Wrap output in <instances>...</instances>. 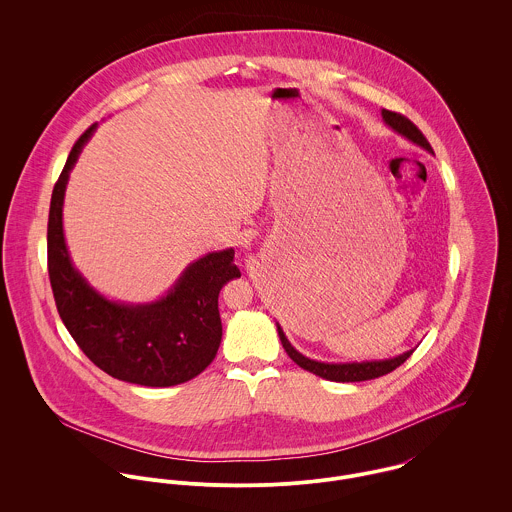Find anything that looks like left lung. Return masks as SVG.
I'll use <instances>...</instances> for the list:
<instances>
[{
	"instance_id": "obj_1",
	"label": "left lung",
	"mask_w": 512,
	"mask_h": 512,
	"mask_svg": "<svg viewBox=\"0 0 512 512\" xmlns=\"http://www.w3.org/2000/svg\"><path fill=\"white\" fill-rule=\"evenodd\" d=\"M382 120L388 128H392L394 132H398L400 136H404L406 140H410L412 144L416 146L424 147L426 151L434 153L432 146L428 144V140L424 138V134L402 114H396V112H390V110H382ZM278 325V323H276ZM278 335H280V341L286 349V353L290 355L295 365L301 366L303 370H309L313 372L315 376H321L325 380H333V382H363V380H372V378H378V376H384L388 372H392L394 368L402 365L412 353L414 349L398 355V357H392V359H384V361H363V363H321V361H313V359H307L303 357L299 351H295L292 347V343L288 341L284 329L278 325Z\"/></svg>"
}]
</instances>
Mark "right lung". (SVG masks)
Segmentation results:
<instances>
[{"label":"right lung","instance_id":"add662e5","mask_svg":"<svg viewBox=\"0 0 512 512\" xmlns=\"http://www.w3.org/2000/svg\"><path fill=\"white\" fill-rule=\"evenodd\" d=\"M94 130L96 124L74 144L51 197L47 256L59 315L82 353L106 374L153 388L187 382L217 357L219 293L226 282L240 278L234 250L191 262L169 292L149 303L112 301L96 292L74 268L63 230L69 175Z\"/></svg>","mask_w":512,"mask_h":512}]
</instances>
